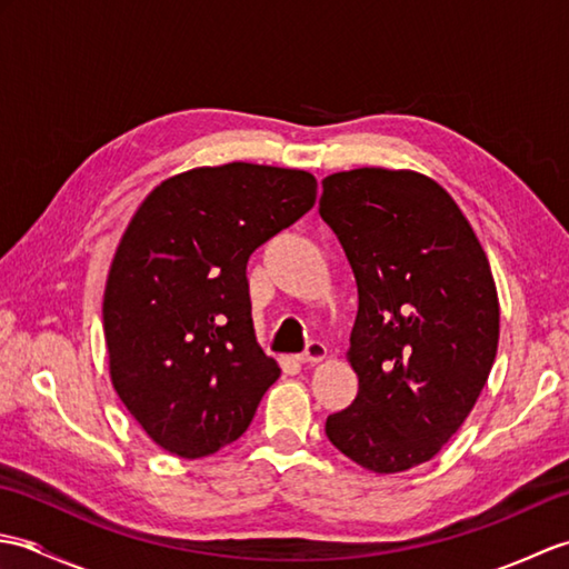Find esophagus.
Here are the masks:
<instances>
[{
	"mask_svg": "<svg viewBox=\"0 0 569 569\" xmlns=\"http://www.w3.org/2000/svg\"><path fill=\"white\" fill-rule=\"evenodd\" d=\"M325 357H328V347H325L322 342H310L306 352L298 357V361H300V365H310L312 367V365H320Z\"/></svg>",
	"mask_w": 569,
	"mask_h": 569,
	"instance_id": "34e87169",
	"label": "esophagus"
}]
</instances>
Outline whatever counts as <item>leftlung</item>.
Returning a JSON list of instances; mask_svg holds the SVG:
<instances>
[{
	"instance_id": "1",
	"label": "left lung",
	"mask_w": 569,
	"mask_h": 569,
	"mask_svg": "<svg viewBox=\"0 0 569 569\" xmlns=\"http://www.w3.org/2000/svg\"><path fill=\"white\" fill-rule=\"evenodd\" d=\"M320 217L359 291L347 349L359 391L325 432L359 467L398 475L438 455L485 389L499 347L497 283L462 210L422 173H332Z\"/></svg>"
}]
</instances>
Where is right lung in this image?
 <instances>
[{
	"label": "right lung",
	"instance_id": "1",
	"mask_svg": "<svg viewBox=\"0 0 569 569\" xmlns=\"http://www.w3.org/2000/svg\"><path fill=\"white\" fill-rule=\"evenodd\" d=\"M316 196L308 171L234 161L166 178L131 214L102 328L117 396L166 452L198 459L234 442L281 377L253 335L247 261Z\"/></svg>",
	"mask_w": 569,
	"mask_h": 569
}]
</instances>
